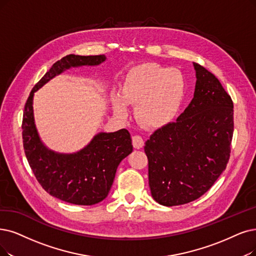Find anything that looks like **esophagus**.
I'll use <instances>...</instances> for the list:
<instances>
[{
	"label": "esophagus",
	"instance_id": "34e87169",
	"mask_svg": "<svg viewBox=\"0 0 256 256\" xmlns=\"http://www.w3.org/2000/svg\"><path fill=\"white\" fill-rule=\"evenodd\" d=\"M132 144H134V147L136 149H140L144 146V140H142L140 136H132Z\"/></svg>",
	"mask_w": 256,
	"mask_h": 256
}]
</instances>
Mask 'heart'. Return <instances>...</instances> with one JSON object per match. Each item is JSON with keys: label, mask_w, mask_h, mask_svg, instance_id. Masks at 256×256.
I'll return each instance as SVG.
<instances>
[{"label": "heart", "mask_w": 256, "mask_h": 256, "mask_svg": "<svg viewBox=\"0 0 256 256\" xmlns=\"http://www.w3.org/2000/svg\"><path fill=\"white\" fill-rule=\"evenodd\" d=\"M186 90L187 80L180 69L144 64L128 74L122 88V98L116 96L112 106L116 114L125 118L127 109L124 102L136 104V116L142 126L162 128L178 116Z\"/></svg>", "instance_id": "b5f03b06"}]
</instances>
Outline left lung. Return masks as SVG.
Segmentation results:
<instances>
[{"label": "left lung", "instance_id": "8db88e82", "mask_svg": "<svg viewBox=\"0 0 256 256\" xmlns=\"http://www.w3.org/2000/svg\"><path fill=\"white\" fill-rule=\"evenodd\" d=\"M192 100L174 122L145 144L151 196L160 205H184L206 193L226 169L233 136V103L216 76L193 63Z\"/></svg>", "mask_w": 256, "mask_h": 256}]
</instances>
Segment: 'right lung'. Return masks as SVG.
Returning <instances> with one entry per match:
<instances>
[{
  "label": "right lung",
  "instance_id": "right-lung-1",
  "mask_svg": "<svg viewBox=\"0 0 256 256\" xmlns=\"http://www.w3.org/2000/svg\"><path fill=\"white\" fill-rule=\"evenodd\" d=\"M106 56L69 54L54 63L32 88L23 114L25 154L38 182L50 196L74 205L90 206L105 200L114 184L118 166L134 150L129 131L98 132L83 149L60 153L40 140L34 122V92L70 68L98 66Z\"/></svg>",
  "mask_w": 256,
  "mask_h": 256
}]
</instances>
